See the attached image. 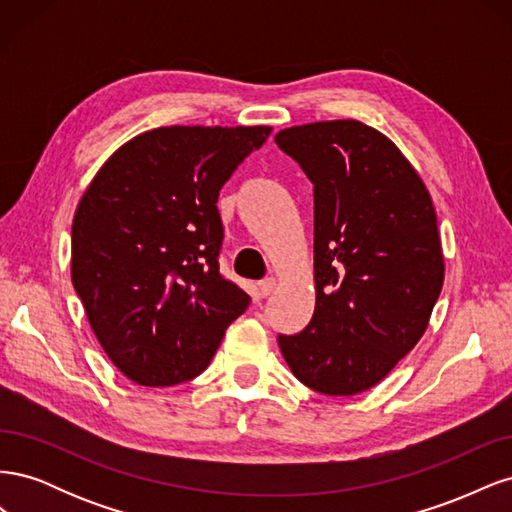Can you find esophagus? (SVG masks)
Here are the masks:
<instances>
[{
  "instance_id": "34e87169",
  "label": "esophagus",
  "mask_w": 512,
  "mask_h": 512,
  "mask_svg": "<svg viewBox=\"0 0 512 512\" xmlns=\"http://www.w3.org/2000/svg\"><path fill=\"white\" fill-rule=\"evenodd\" d=\"M273 288H275L273 277H267V280L258 282V294H260V297H269V294L273 292Z\"/></svg>"
}]
</instances>
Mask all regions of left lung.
I'll use <instances>...</instances> for the list:
<instances>
[{
  "label": "left lung",
  "instance_id": "8db88e82",
  "mask_svg": "<svg viewBox=\"0 0 512 512\" xmlns=\"http://www.w3.org/2000/svg\"><path fill=\"white\" fill-rule=\"evenodd\" d=\"M275 143L314 183L316 282L312 320L277 342L309 389L363 393L418 344L440 297L436 209L404 153L361 121L305 123Z\"/></svg>",
  "mask_w": 512,
  "mask_h": 512
}]
</instances>
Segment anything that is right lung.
Segmentation results:
<instances>
[{"label": "right lung", "mask_w": 512, "mask_h": 512, "mask_svg": "<svg viewBox=\"0 0 512 512\" xmlns=\"http://www.w3.org/2000/svg\"><path fill=\"white\" fill-rule=\"evenodd\" d=\"M269 126L134 136L91 179L72 222V284L108 359L141 386L203 374L250 297L220 273L222 185Z\"/></svg>", "instance_id": "add662e5"}]
</instances>
